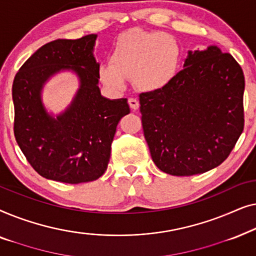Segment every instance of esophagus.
<instances>
[{
	"instance_id": "obj_1",
	"label": "esophagus",
	"mask_w": 256,
	"mask_h": 256,
	"mask_svg": "<svg viewBox=\"0 0 256 256\" xmlns=\"http://www.w3.org/2000/svg\"><path fill=\"white\" fill-rule=\"evenodd\" d=\"M128 102H129V106H130V108H132V110H136L138 108V106H140L138 100L136 99V98H129Z\"/></svg>"
}]
</instances>
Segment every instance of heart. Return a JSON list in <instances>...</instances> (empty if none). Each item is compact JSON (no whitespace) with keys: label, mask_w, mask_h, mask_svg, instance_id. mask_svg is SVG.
<instances>
[{"label":"heart","mask_w":256,"mask_h":256,"mask_svg":"<svg viewBox=\"0 0 256 256\" xmlns=\"http://www.w3.org/2000/svg\"><path fill=\"white\" fill-rule=\"evenodd\" d=\"M110 60L98 68L99 79L107 88L121 92L127 87V79H132L141 90L156 92L176 78L180 48L162 31L130 30L114 42Z\"/></svg>","instance_id":"b5f03b06"}]
</instances>
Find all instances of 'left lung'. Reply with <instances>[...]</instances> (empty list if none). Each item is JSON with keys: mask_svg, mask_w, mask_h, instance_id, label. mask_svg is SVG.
I'll use <instances>...</instances> for the list:
<instances>
[{"mask_svg": "<svg viewBox=\"0 0 256 256\" xmlns=\"http://www.w3.org/2000/svg\"><path fill=\"white\" fill-rule=\"evenodd\" d=\"M244 76L216 46L188 51L166 88L140 94L142 127L154 163L172 176L218 166L244 130Z\"/></svg>", "mask_w": 256, "mask_h": 256, "instance_id": "obj_1", "label": "left lung"}]
</instances>
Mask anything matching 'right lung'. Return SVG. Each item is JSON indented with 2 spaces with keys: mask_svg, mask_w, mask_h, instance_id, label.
I'll return each instance as SVG.
<instances>
[{
  "mask_svg": "<svg viewBox=\"0 0 256 256\" xmlns=\"http://www.w3.org/2000/svg\"><path fill=\"white\" fill-rule=\"evenodd\" d=\"M96 34L43 45L22 65L12 84L14 134L31 166L48 180L87 183L102 176L127 99L104 98L93 56ZM71 69L80 86L65 112L54 118L41 102V88L56 72Z\"/></svg>",
  "mask_w": 256,
  "mask_h": 256,
  "instance_id": "right-lung-1",
  "label": "right lung"
}]
</instances>
